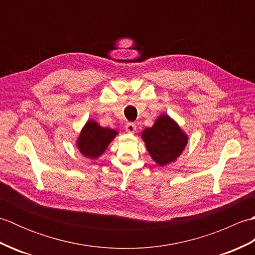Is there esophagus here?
Listing matches in <instances>:
<instances>
[{"label": "esophagus", "instance_id": "34e87169", "mask_svg": "<svg viewBox=\"0 0 255 255\" xmlns=\"http://www.w3.org/2000/svg\"><path fill=\"white\" fill-rule=\"evenodd\" d=\"M125 129H126V131H127L128 133H133L134 131H136L137 126H136V125H134L133 123H127V124H126V127H125Z\"/></svg>", "mask_w": 255, "mask_h": 255}]
</instances>
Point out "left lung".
<instances>
[{
    "mask_svg": "<svg viewBox=\"0 0 255 255\" xmlns=\"http://www.w3.org/2000/svg\"><path fill=\"white\" fill-rule=\"evenodd\" d=\"M141 138L151 158L160 166L176 161L188 142L187 134L166 114H161L152 127L145 128Z\"/></svg>",
    "mask_w": 255,
    "mask_h": 255,
    "instance_id": "obj_1",
    "label": "left lung"
}]
</instances>
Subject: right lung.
I'll return each instance as SVG.
<instances>
[{"label": "right lung", "instance_id": "obj_1", "mask_svg": "<svg viewBox=\"0 0 255 255\" xmlns=\"http://www.w3.org/2000/svg\"><path fill=\"white\" fill-rule=\"evenodd\" d=\"M117 134L118 131L112 128L101 127L95 121L90 119L79 134L77 147L86 158L95 160L105 152L108 144L113 141V139H115Z\"/></svg>", "mask_w": 255, "mask_h": 255}]
</instances>
